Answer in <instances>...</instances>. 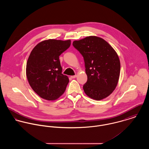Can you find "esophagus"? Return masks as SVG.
I'll return each instance as SVG.
<instances>
[{
	"mask_svg": "<svg viewBox=\"0 0 149 149\" xmlns=\"http://www.w3.org/2000/svg\"><path fill=\"white\" fill-rule=\"evenodd\" d=\"M76 77H77L76 75H74V76H71V78H72V79H75Z\"/></svg>",
	"mask_w": 149,
	"mask_h": 149,
	"instance_id": "1",
	"label": "esophagus"
}]
</instances>
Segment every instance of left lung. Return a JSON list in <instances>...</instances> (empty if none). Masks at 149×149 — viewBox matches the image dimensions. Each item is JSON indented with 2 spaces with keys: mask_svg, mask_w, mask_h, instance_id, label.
I'll use <instances>...</instances> for the list:
<instances>
[{
  "mask_svg": "<svg viewBox=\"0 0 149 149\" xmlns=\"http://www.w3.org/2000/svg\"><path fill=\"white\" fill-rule=\"evenodd\" d=\"M73 45L84 57L88 77L83 86L85 94L96 100L106 98L119 81L120 63L117 53L106 41L97 36L74 41Z\"/></svg>",
  "mask_w": 149,
  "mask_h": 149,
  "instance_id": "left-lung-1",
  "label": "left lung"
}]
</instances>
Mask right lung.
<instances>
[{
	"label": "right lung",
	"instance_id": "1",
	"mask_svg": "<svg viewBox=\"0 0 149 149\" xmlns=\"http://www.w3.org/2000/svg\"><path fill=\"white\" fill-rule=\"evenodd\" d=\"M70 43V40H44L30 53L26 64V77L33 91L45 100H55L66 89L69 80L61 73L59 56Z\"/></svg>",
	"mask_w": 149,
	"mask_h": 149
}]
</instances>
